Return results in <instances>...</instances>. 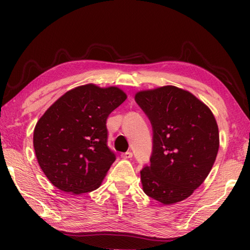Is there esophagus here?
Returning a JSON list of instances; mask_svg holds the SVG:
<instances>
[{
  "instance_id": "34e87169",
  "label": "esophagus",
  "mask_w": 250,
  "mask_h": 250,
  "mask_svg": "<svg viewBox=\"0 0 250 250\" xmlns=\"http://www.w3.org/2000/svg\"><path fill=\"white\" fill-rule=\"evenodd\" d=\"M122 159H130L132 158V152H125V153L121 154Z\"/></svg>"
}]
</instances>
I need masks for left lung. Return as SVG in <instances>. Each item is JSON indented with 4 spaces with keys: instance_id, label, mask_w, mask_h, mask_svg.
Segmentation results:
<instances>
[{
    "instance_id": "1",
    "label": "left lung",
    "mask_w": 250,
    "mask_h": 250,
    "mask_svg": "<svg viewBox=\"0 0 250 250\" xmlns=\"http://www.w3.org/2000/svg\"><path fill=\"white\" fill-rule=\"evenodd\" d=\"M134 99L153 128L151 164L141 171L143 192L163 205L186 200L216 160L219 132L213 112L175 86L140 90Z\"/></svg>"
}]
</instances>
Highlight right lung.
I'll return each instance as SVG.
<instances>
[{
  "label": "right lung",
  "mask_w": 250,
  "mask_h": 250,
  "mask_svg": "<svg viewBox=\"0 0 250 250\" xmlns=\"http://www.w3.org/2000/svg\"><path fill=\"white\" fill-rule=\"evenodd\" d=\"M126 99L116 86L95 83L67 91L46 110L34 129L33 145L42 171L62 192L95 191L115 162L105 124Z\"/></svg>",
  "instance_id": "1"
}]
</instances>
